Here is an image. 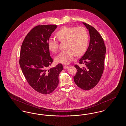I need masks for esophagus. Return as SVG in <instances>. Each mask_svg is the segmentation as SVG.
I'll use <instances>...</instances> for the list:
<instances>
[{
    "label": "esophagus",
    "instance_id": "obj_1",
    "mask_svg": "<svg viewBox=\"0 0 126 126\" xmlns=\"http://www.w3.org/2000/svg\"><path fill=\"white\" fill-rule=\"evenodd\" d=\"M63 68H64V69H68L69 68V66L66 65H64Z\"/></svg>",
    "mask_w": 126,
    "mask_h": 126
}]
</instances>
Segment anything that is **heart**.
<instances>
[{"label": "heart", "mask_w": 126, "mask_h": 126, "mask_svg": "<svg viewBox=\"0 0 126 126\" xmlns=\"http://www.w3.org/2000/svg\"><path fill=\"white\" fill-rule=\"evenodd\" d=\"M58 40L66 41L65 49L56 57L57 62L68 64L74 59L75 56L82 55L87 48L89 41L88 32L82 27H64L56 33ZM48 46L52 52L56 53L59 49V41L54 38H50Z\"/></svg>", "instance_id": "1"}]
</instances>
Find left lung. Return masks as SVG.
<instances>
[{"instance_id":"8db88e82","label":"left lung","mask_w":126,"mask_h":126,"mask_svg":"<svg viewBox=\"0 0 126 126\" xmlns=\"http://www.w3.org/2000/svg\"><path fill=\"white\" fill-rule=\"evenodd\" d=\"M82 23L89 30L90 44L85 54L79 60V63L84 64L85 67L81 68L75 65L77 70L74 80L79 88L87 91L93 88L100 79L104 68L106 48L97 31L85 22Z\"/></svg>"}]
</instances>
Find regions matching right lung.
Returning <instances> with one entry per match:
<instances>
[{"mask_svg":"<svg viewBox=\"0 0 126 126\" xmlns=\"http://www.w3.org/2000/svg\"><path fill=\"white\" fill-rule=\"evenodd\" d=\"M55 25L35 26L26 36L20 49V68L26 80L35 91L48 94L59 84V76L63 65L50 68V57L48 41L55 30Z\"/></svg>","mask_w":126,"mask_h":126,"instance_id":"obj_1","label":"right lung"}]
</instances>
